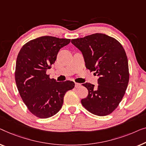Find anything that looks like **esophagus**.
<instances>
[{
    "instance_id": "34e87169",
    "label": "esophagus",
    "mask_w": 146,
    "mask_h": 146,
    "mask_svg": "<svg viewBox=\"0 0 146 146\" xmlns=\"http://www.w3.org/2000/svg\"><path fill=\"white\" fill-rule=\"evenodd\" d=\"M75 87H76V88H77V87H79L80 86H81V85L80 83H75Z\"/></svg>"
}]
</instances>
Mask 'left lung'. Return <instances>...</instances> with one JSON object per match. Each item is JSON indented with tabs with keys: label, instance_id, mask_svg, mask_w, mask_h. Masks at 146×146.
Masks as SVG:
<instances>
[{
	"label": "left lung",
	"instance_id": "left-lung-1",
	"mask_svg": "<svg viewBox=\"0 0 146 146\" xmlns=\"http://www.w3.org/2000/svg\"><path fill=\"white\" fill-rule=\"evenodd\" d=\"M71 43L83 53L87 69L99 78L98 85H83L88 90L81 104L88 111L100 116L111 114L122 100L128 87V61L126 53L118 40L100 33L73 39Z\"/></svg>",
	"mask_w": 146,
	"mask_h": 146
}]
</instances>
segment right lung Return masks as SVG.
Masks as SVG:
<instances>
[{
	"mask_svg": "<svg viewBox=\"0 0 146 146\" xmlns=\"http://www.w3.org/2000/svg\"><path fill=\"white\" fill-rule=\"evenodd\" d=\"M70 42V39L42 36L26 43L18 53L15 69L18 91L29 111L38 118H48L57 113L66 92L75 87L73 81L56 82L46 74L60 49Z\"/></svg>",
	"mask_w": 146,
	"mask_h": 146,
	"instance_id": "add662e5",
	"label": "right lung"
}]
</instances>
